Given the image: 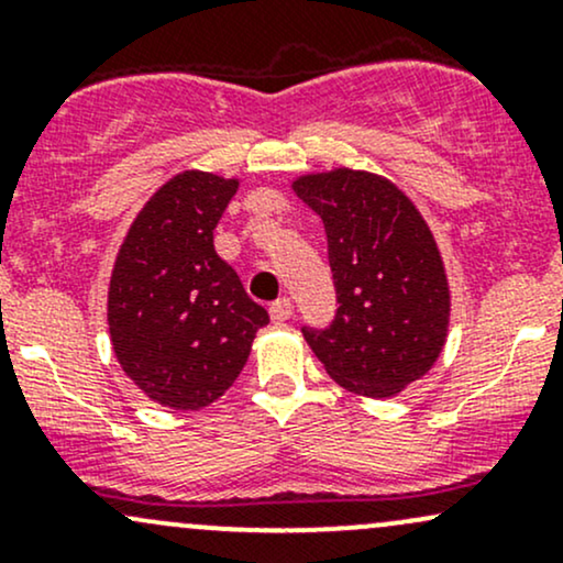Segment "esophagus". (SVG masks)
I'll use <instances>...</instances> for the list:
<instances>
[{
  "label": "esophagus",
  "instance_id": "1",
  "mask_svg": "<svg viewBox=\"0 0 563 563\" xmlns=\"http://www.w3.org/2000/svg\"><path fill=\"white\" fill-rule=\"evenodd\" d=\"M290 314H294V303H290V299H286V296L269 303V318L275 322H286L290 320Z\"/></svg>",
  "mask_w": 563,
  "mask_h": 563
}]
</instances>
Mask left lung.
Masks as SVG:
<instances>
[{
  "instance_id": "left-lung-1",
  "label": "left lung",
  "mask_w": 563,
  "mask_h": 563,
  "mask_svg": "<svg viewBox=\"0 0 563 563\" xmlns=\"http://www.w3.org/2000/svg\"><path fill=\"white\" fill-rule=\"evenodd\" d=\"M328 235L331 325L301 333L335 384L391 397L426 376L444 346L450 290L429 224L389 179L335 169L294 183Z\"/></svg>"
}]
</instances>
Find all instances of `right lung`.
<instances>
[{"mask_svg": "<svg viewBox=\"0 0 563 563\" xmlns=\"http://www.w3.org/2000/svg\"><path fill=\"white\" fill-rule=\"evenodd\" d=\"M238 179L185 172L145 203L126 232L108 290L121 367L153 402L198 410L241 376L269 314L214 251Z\"/></svg>", "mask_w": 563, "mask_h": 563, "instance_id": "1", "label": "right lung"}]
</instances>
